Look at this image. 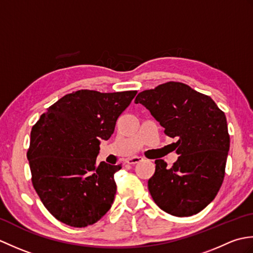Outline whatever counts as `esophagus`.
<instances>
[{
	"label": "esophagus",
	"mask_w": 253,
	"mask_h": 253,
	"mask_svg": "<svg viewBox=\"0 0 253 253\" xmlns=\"http://www.w3.org/2000/svg\"><path fill=\"white\" fill-rule=\"evenodd\" d=\"M143 160V158H141V157H132V158H129L127 160V163L128 164H137V163H139V162H141V161Z\"/></svg>",
	"instance_id": "obj_1"
}]
</instances>
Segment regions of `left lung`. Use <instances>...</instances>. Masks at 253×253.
I'll list each match as a JSON object with an SVG mask.
<instances>
[{"label":"left lung","instance_id":"8db88e82","mask_svg":"<svg viewBox=\"0 0 253 253\" xmlns=\"http://www.w3.org/2000/svg\"><path fill=\"white\" fill-rule=\"evenodd\" d=\"M135 103L151 113L179 155L171 168L155 160L149 191L158 207L175 216H191L215 198L225 175L229 135L224 112L210 96L181 83L144 90Z\"/></svg>","mask_w":253,"mask_h":253}]
</instances>
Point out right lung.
<instances>
[{
	"instance_id": "add662e5",
	"label": "right lung",
	"mask_w": 253,
	"mask_h": 253,
	"mask_svg": "<svg viewBox=\"0 0 253 253\" xmlns=\"http://www.w3.org/2000/svg\"><path fill=\"white\" fill-rule=\"evenodd\" d=\"M137 91L78 90L51 105L32 127L27 152L32 185L58 221L73 227L96 223L112 207L114 174L122 165L96 162L118 116Z\"/></svg>"
}]
</instances>
